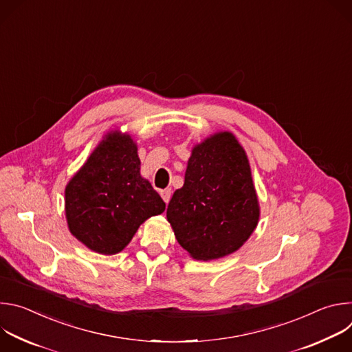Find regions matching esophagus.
<instances>
[{
	"instance_id": "obj_1",
	"label": "esophagus",
	"mask_w": 352,
	"mask_h": 352,
	"mask_svg": "<svg viewBox=\"0 0 352 352\" xmlns=\"http://www.w3.org/2000/svg\"><path fill=\"white\" fill-rule=\"evenodd\" d=\"M160 195H162L164 202L168 204L170 202V197H171V189H163V190H160Z\"/></svg>"
}]
</instances>
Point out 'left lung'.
<instances>
[{"instance_id":"obj_1","label":"left lung","mask_w":352,"mask_h":352,"mask_svg":"<svg viewBox=\"0 0 352 352\" xmlns=\"http://www.w3.org/2000/svg\"><path fill=\"white\" fill-rule=\"evenodd\" d=\"M259 216L249 160L235 135L216 132L195 144L184 185L167 208L174 235L190 258L208 262L236 252Z\"/></svg>"}]
</instances>
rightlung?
I'll return each instance as SVG.
<instances>
[{
  "mask_svg": "<svg viewBox=\"0 0 352 352\" xmlns=\"http://www.w3.org/2000/svg\"><path fill=\"white\" fill-rule=\"evenodd\" d=\"M166 204L140 175L138 144L120 129L104 135L65 186L71 234L93 252L116 255Z\"/></svg>",
  "mask_w": 352,
  "mask_h": 352,
  "instance_id": "add662e5",
  "label": "right lung"
}]
</instances>
